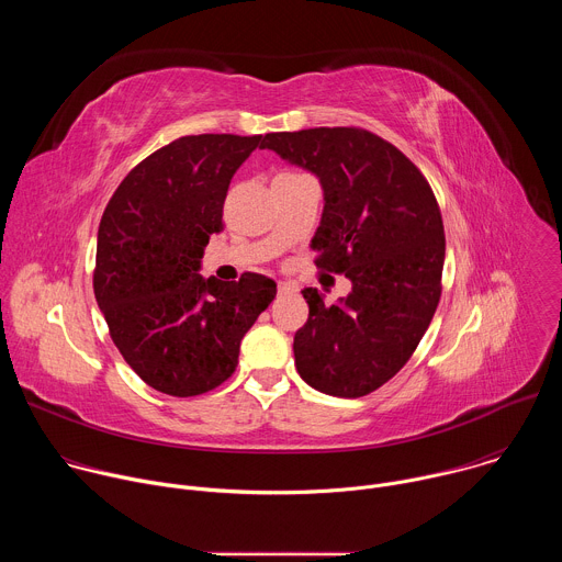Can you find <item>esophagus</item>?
I'll return each instance as SVG.
<instances>
[{"label": "esophagus", "mask_w": 562, "mask_h": 562, "mask_svg": "<svg viewBox=\"0 0 562 562\" xmlns=\"http://www.w3.org/2000/svg\"><path fill=\"white\" fill-rule=\"evenodd\" d=\"M278 293H280V295L293 293V284H289V282H280V284H278Z\"/></svg>", "instance_id": "34e87169"}]
</instances>
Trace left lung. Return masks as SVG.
<instances>
[{"mask_svg": "<svg viewBox=\"0 0 562 562\" xmlns=\"http://www.w3.org/2000/svg\"><path fill=\"white\" fill-rule=\"evenodd\" d=\"M262 148L323 182L313 262L353 284L331 306L315 289L302 291L308 319L293 338L297 373L323 393L362 397L407 364L440 302L438 200L403 150L360 126L267 133Z\"/></svg>", "mask_w": 562, "mask_h": 562, "instance_id": "left-lung-1", "label": "left lung"}]
</instances>
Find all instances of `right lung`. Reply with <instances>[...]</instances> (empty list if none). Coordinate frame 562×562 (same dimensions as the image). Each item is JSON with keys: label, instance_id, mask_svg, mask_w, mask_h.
Masks as SVG:
<instances>
[{"label": "right lung", "instance_id": "add662e5", "mask_svg": "<svg viewBox=\"0 0 562 562\" xmlns=\"http://www.w3.org/2000/svg\"><path fill=\"white\" fill-rule=\"evenodd\" d=\"M262 135H184L157 148L115 189L100 231L95 300L126 364L176 397L206 393L237 367L239 342L273 302L276 282L198 273L233 173Z\"/></svg>", "mask_w": 562, "mask_h": 562}]
</instances>
